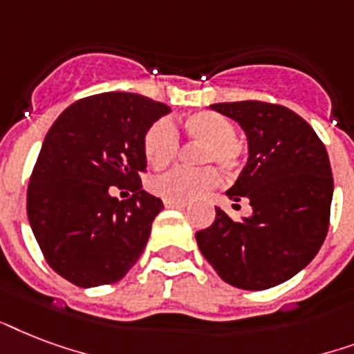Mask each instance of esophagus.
<instances>
[{
	"mask_svg": "<svg viewBox=\"0 0 354 354\" xmlns=\"http://www.w3.org/2000/svg\"><path fill=\"white\" fill-rule=\"evenodd\" d=\"M164 207H166V208H177V210H185L186 205H185V203H171V201H164Z\"/></svg>",
	"mask_w": 354,
	"mask_h": 354,
	"instance_id": "esophagus-1",
	"label": "esophagus"
}]
</instances>
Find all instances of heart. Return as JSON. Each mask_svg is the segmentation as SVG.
Returning <instances> with one entry per match:
<instances>
[{
    "instance_id": "heart-1",
    "label": "heart",
    "mask_w": 354,
    "mask_h": 354,
    "mask_svg": "<svg viewBox=\"0 0 354 354\" xmlns=\"http://www.w3.org/2000/svg\"><path fill=\"white\" fill-rule=\"evenodd\" d=\"M186 136L199 146V162H212L227 174H238L245 164L248 146L234 134L227 116L214 111H197L185 120ZM180 149V134L168 118L157 120L144 134V157L153 168L168 166ZM221 175L212 165L201 168H175L149 180V190L164 201L188 203L220 185Z\"/></svg>"
}]
</instances>
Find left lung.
Here are the masks:
<instances>
[{
    "instance_id": "obj_1",
    "label": "left lung",
    "mask_w": 354,
    "mask_h": 354,
    "mask_svg": "<svg viewBox=\"0 0 354 354\" xmlns=\"http://www.w3.org/2000/svg\"><path fill=\"white\" fill-rule=\"evenodd\" d=\"M210 109L248 134V164L227 196L249 201L253 214L236 221L216 207L214 223L196 232L197 245L225 282L268 290L299 273L327 236L334 188L327 149L286 106L234 101Z\"/></svg>"
}]
</instances>
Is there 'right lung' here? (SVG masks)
Listing matches in <instances>:
<instances>
[{
  "label": "right lung",
  "instance_id": "add662e5",
  "mask_svg": "<svg viewBox=\"0 0 354 354\" xmlns=\"http://www.w3.org/2000/svg\"><path fill=\"white\" fill-rule=\"evenodd\" d=\"M169 106L146 95L103 92L75 101L44 138L27 186V216L44 259L81 288L125 277L164 208L142 190L144 134ZM111 185L133 192L118 202Z\"/></svg>",
  "mask_w": 354,
  "mask_h": 354
}]
</instances>
